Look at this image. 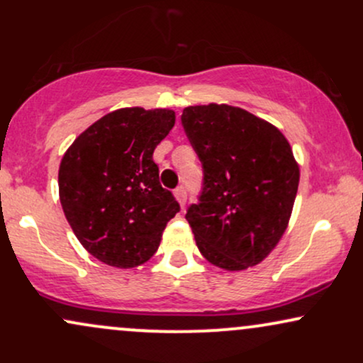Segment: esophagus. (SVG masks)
I'll return each instance as SVG.
<instances>
[{"instance_id": "34e87169", "label": "esophagus", "mask_w": 363, "mask_h": 363, "mask_svg": "<svg viewBox=\"0 0 363 363\" xmlns=\"http://www.w3.org/2000/svg\"><path fill=\"white\" fill-rule=\"evenodd\" d=\"M174 194H176V198H177L179 205H181L182 208H184V205H186V199H187V194H186V189H184V186H179L177 189L174 191Z\"/></svg>"}]
</instances>
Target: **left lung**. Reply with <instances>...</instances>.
<instances>
[{
    "mask_svg": "<svg viewBox=\"0 0 363 363\" xmlns=\"http://www.w3.org/2000/svg\"><path fill=\"white\" fill-rule=\"evenodd\" d=\"M182 128L203 165L198 203L187 208L199 252L239 272L273 251L289 225L298 165L273 124L227 104L191 106Z\"/></svg>",
    "mask_w": 363,
    "mask_h": 363,
    "instance_id": "obj_1",
    "label": "left lung"
}]
</instances>
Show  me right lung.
<instances>
[{
    "instance_id": "add662e5",
    "label": "right lung",
    "mask_w": 363,
    "mask_h": 363,
    "mask_svg": "<svg viewBox=\"0 0 363 363\" xmlns=\"http://www.w3.org/2000/svg\"><path fill=\"white\" fill-rule=\"evenodd\" d=\"M174 123V111L126 107L95 121L66 150L57 176L62 211L99 261L123 269L147 262L181 210L153 162Z\"/></svg>"
}]
</instances>
